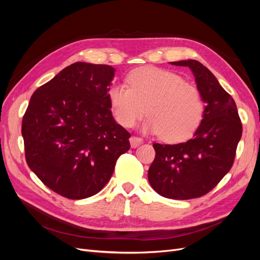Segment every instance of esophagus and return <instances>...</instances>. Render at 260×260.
I'll return each instance as SVG.
<instances>
[{"instance_id": "1", "label": "esophagus", "mask_w": 260, "mask_h": 260, "mask_svg": "<svg viewBox=\"0 0 260 260\" xmlns=\"http://www.w3.org/2000/svg\"><path fill=\"white\" fill-rule=\"evenodd\" d=\"M143 140L141 138H138V137H131L130 138V144H131V147H137L139 146L140 144H142Z\"/></svg>"}]
</instances>
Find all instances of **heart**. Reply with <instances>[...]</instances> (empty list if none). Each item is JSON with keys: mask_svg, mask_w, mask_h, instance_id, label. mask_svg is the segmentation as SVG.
Here are the masks:
<instances>
[{"mask_svg": "<svg viewBox=\"0 0 260 260\" xmlns=\"http://www.w3.org/2000/svg\"><path fill=\"white\" fill-rule=\"evenodd\" d=\"M129 88L115 84L108 102L116 121L131 128L145 113L143 131L166 142L190 138L201 123L204 105L200 91L180 76L156 67L137 68L128 75Z\"/></svg>", "mask_w": 260, "mask_h": 260, "instance_id": "heart-1", "label": "heart"}]
</instances>
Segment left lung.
Segmentation results:
<instances>
[{"mask_svg": "<svg viewBox=\"0 0 260 260\" xmlns=\"http://www.w3.org/2000/svg\"><path fill=\"white\" fill-rule=\"evenodd\" d=\"M170 64L191 69L205 107L191 140L153 144L156 156L147 176L149 184L164 198L191 200L208 193L229 172L242 123L234 100L207 67L195 59Z\"/></svg>", "mask_w": 260, "mask_h": 260, "instance_id": "obj_1", "label": "left lung"}]
</instances>
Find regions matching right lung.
<instances>
[{
    "label": "right lung",
    "mask_w": 260,
    "mask_h": 260,
    "mask_svg": "<svg viewBox=\"0 0 260 260\" xmlns=\"http://www.w3.org/2000/svg\"><path fill=\"white\" fill-rule=\"evenodd\" d=\"M115 68L78 61L37 89L22 118L29 168L70 200L95 195L111 179L130 133L108 102Z\"/></svg>",
    "instance_id": "obj_1"
}]
</instances>
